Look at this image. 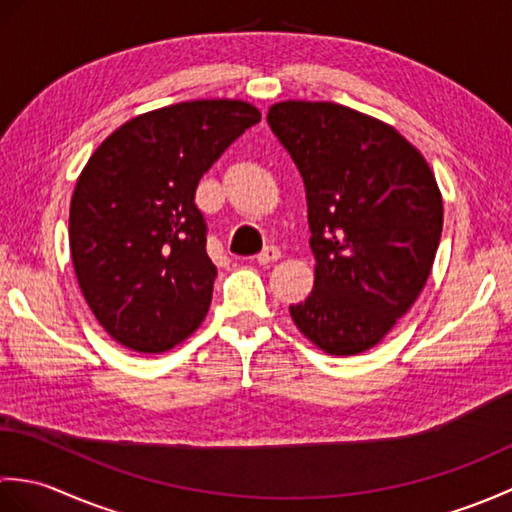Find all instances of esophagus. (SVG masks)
<instances>
[{
  "label": "esophagus",
  "mask_w": 512,
  "mask_h": 512,
  "mask_svg": "<svg viewBox=\"0 0 512 512\" xmlns=\"http://www.w3.org/2000/svg\"><path fill=\"white\" fill-rule=\"evenodd\" d=\"M281 257V250L277 248V246H266L262 253L257 255V264L259 266H268V264H273V262H277V259Z\"/></svg>",
  "instance_id": "1"
}]
</instances>
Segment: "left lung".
I'll use <instances>...</instances> for the list:
<instances>
[{"mask_svg":"<svg viewBox=\"0 0 512 512\" xmlns=\"http://www.w3.org/2000/svg\"><path fill=\"white\" fill-rule=\"evenodd\" d=\"M268 125L303 178L314 288L290 306L330 356L372 350L427 284L442 235V195L398 129L330 101L270 105Z\"/></svg>","mask_w":512,"mask_h":512,"instance_id":"left-lung-1","label":"left lung"}]
</instances>
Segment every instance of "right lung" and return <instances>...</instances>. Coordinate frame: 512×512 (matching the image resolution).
Masks as SVG:
<instances>
[{
    "label": "right lung",
    "instance_id": "add662e5",
    "mask_svg": "<svg viewBox=\"0 0 512 512\" xmlns=\"http://www.w3.org/2000/svg\"><path fill=\"white\" fill-rule=\"evenodd\" d=\"M262 121L255 105L200 99L160 107L94 149L70 202V253L85 301L127 350L169 352L200 328L217 270L195 187Z\"/></svg>",
    "mask_w": 512,
    "mask_h": 512
}]
</instances>
